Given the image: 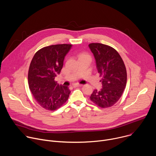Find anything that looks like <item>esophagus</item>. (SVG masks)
I'll return each mask as SVG.
<instances>
[{
	"instance_id": "esophagus-1",
	"label": "esophagus",
	"mask_w": 156,
	"mask_h": 156,
	"mask_svg": "<svg viewBox=\"0 0 156 156\" xmlns=\"http://www.w3.org/2000/svg\"><path fill=\"white\" fill-rule=\"evenodd\" d=\"M83 86L82 84H73V87H81V86Z\"/></svg>"
}]
</instances>
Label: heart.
<instances>
[{
  "label": "heart",
  "mask_w": 156,
  "mask_h": 156,
  "mask_svg": "<svg viewBox=\"0 0 156 156\" xmlns=\"http://www.w3.org/2000/svg\"><path fill=\"white\" fill-rule=\"evenodd\" d=\"M78 57L79 60L81 59V58H89V59L91 60L90 55L88 53H87V52H80V54H78Z\"/></svg>",
  "instance_id": "obj_1"
}]
</instances>
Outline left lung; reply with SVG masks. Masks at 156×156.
<instances>
[{"mask_svg":"<svg viewBox=\"0 0 156 156\" xmlns=\"http://www.w3.org/2000/svg\"><path fill=\"white\" fill-rule=\"evenodd\" d=\"M89 47L96 59L102 85L100 91H93L90 100L103 108L112 107L120 99L126 87L127 74L125 63L112 47L101 43H91Z\"/></svg>","mask_w":156,"mask_h":156,"instance_id":"obj_1","label":"left lung"}]
</instances>
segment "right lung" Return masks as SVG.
Returning a JSON list of instances; mask_svg holds the SVG:
<instances>
[{"label":"right lung","instance_id":"add662e5","mask_svg":"<svg viewBox=\"0 0 156 156\" xmlns=\"http://www.w3.org/2000/svg\"><path fill=\"white\" fill-rule=\"evenodd\" d=\"M72 44H63L44 47L34 54L28 70L31 92L37 104L44 109L55 110L68 100V86L59 85L55 77L63 67V60Z\"/></svg>","mask_w":156,"mask_h":156}]
</instances>
